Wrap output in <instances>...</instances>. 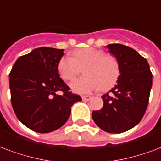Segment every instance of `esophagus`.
Returning a JSON list of instances; mask_svg holds the SVG:
<instances>
[{
    "instance_id": "esophagus-1",
    "label": "esophagus",
    "mask_w": 161,
    "mask_h": 161,
    "mask_svg": "<svg viewBox=\"0 0 161 161\" xmlns=\"http://www.w3.org/2000/svg\"><path fill=\"white\" fill-rule=\"evenodd\" d=\"M91 96H89V95H83V96H82V100H83V101H89V100H91Z\"/></svg>"
}]
</instances>
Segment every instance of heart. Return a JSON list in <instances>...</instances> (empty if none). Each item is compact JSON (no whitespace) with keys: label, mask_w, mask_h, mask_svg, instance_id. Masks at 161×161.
Returning a JSON list of instances; mask_svg holds the SVG:
<instances>
[{"label":"heart","mask_w":161,"mask_h":161,"mask_svg":"<svg viewBox=\"0 0 161 161\" xmlns=\"http://www.w3.org/2000/svg\"><path fill=\"white\" fill-rule=\"evenodd\" d=\"M86 67L85 78L73 81L70 87L77 94H86L94 90L112 88L118 79L120 67L112 56L96 48H82L73 52V57L64 56L58 64L59 74L64 81H71L80 72V67Z\"/></svg>","instance_id":"b5f03b06"}]
</instances>
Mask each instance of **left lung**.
Here are the masks:
<instances>
[{
	"mask_svg": "<svg viewBox=\"0 0 161 161\" xmlns=\"http://www.w3.org/2000/svg\"><path fill=\"white\" fill-rule=\"evenodd\" d=\"M117 60L120 75L116 85L102 95L101 110L92 118L100 129L110 133L127 132L139 123L145 113L152 87V75L145 58L126 45H106Z\"/></svg>",
	"mask_w": 161,
	"mask_h": 161,
	"instance_id": "left-lung-1",
	"label": "left lung"
}]
</instances>
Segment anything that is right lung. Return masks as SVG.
I'll return each instance as SVG.
<instances>
[{"label":"right lung","instance_id":"right-lung-1","mask_svg":"<svg viewBox=\"0 0 161 161\" xmlns=\"http://www.w3.org/2000/svg\"><path fill=\"white\" fill-rule=\"evenodd\" d=\"M64 50L34 49L20 56L9 74L12 105L24 126L40 133L58 129L71 115V107L81 101L60 78L58 64ZM57 91L64 93L60 96Z\"/></svg>","mask_w":161,"mask_h":161}]
</instances>
